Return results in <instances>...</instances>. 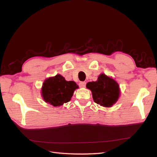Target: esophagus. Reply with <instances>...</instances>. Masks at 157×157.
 Listing matches in <instances>:
<instances>
[{"mask_svg":"<svg viewBox=\"0 0 157 157\" xmlns=\"http://www.w3.org/2000/svg\"><path fill=\"white\" fill-rule=\"evenodd\" d=\"M86 82H80V83H79V86L80 88H85V86H86Z\"/></svg>","mask_w":157,"mask_h":157,"instance_id":"esophagus-1","label":"esophagus"}]
</instances>
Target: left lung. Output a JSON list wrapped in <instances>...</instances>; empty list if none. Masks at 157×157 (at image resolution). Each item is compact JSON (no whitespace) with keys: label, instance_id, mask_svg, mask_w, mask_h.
Returning <instances> with one entry per match:
<instances>
[{"label":"left lung","instance_id":"8db88e82","mask_svg":"<svg viewBox=\"0 0 157 157\" xmlns=\"http://www.w3.org/2000/svg\"><path fill=\"white\" fill-rule=\"evenodd\" d=\"M86 88L91 91L94 102L104 107H111L120 97L119 84L104 73L101 74L95 82L86 84Z\"/></svg>","mask_w":157,"mask_h":157}]
</instances>
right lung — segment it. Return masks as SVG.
<instances>
[{
	"label": "right lung",
	"mask_w": 157,
	"mask_h": 157,
	"mask_svg": "<svg viewBox=\"0 0 157 157\" xmlns=\"http://www.w3.org/2000/svg\"><path fill=\"white\" fill-rule=\"evenodd\" d=\"M78 88L74 81H66L60 75H56L44 81L41 95L46 102L59 106L71 100L74 91Z\"/></svg>",
	"instance_id": "right-lung-1"
}]
</instances>
